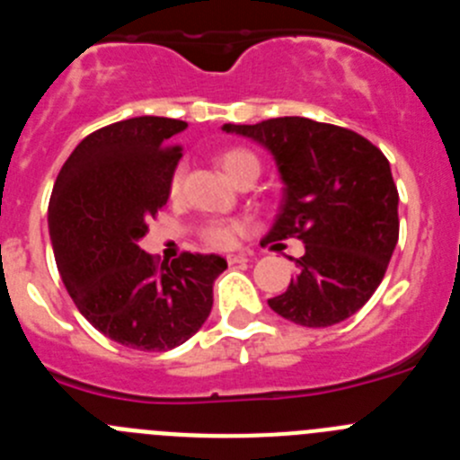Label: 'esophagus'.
Here are the masks:
<instances>
[{
  "instance_id": "esophagus-1",
  "label": "esophagus",
  "mask_w": 460,
  "mask_h": 460,
  "mask_svg": "<svg viewBox=\"0 0 460 460\" xmlns=\"http://www.w3.org/2000/svg\"><path fill=\"white\" fill-rule=\"evenodd\" d=\"M243 262H249V255L246 253L227 255V265H243Z\"/></svg>"
}]
</instances>
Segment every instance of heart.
I'll return each instance as SVG.
<instances>
[{
  "label": "heart",
  "mask_w": 460,
  "mask_h": 460,
  "mask_svg": "<svg viewBox=\"0 0 460 460\" xmlns=\"http://www.w3.org/2000/svg\"><path fill=\"white\" fill-rule=\"evenodd\" d=\"M218 165L223 168V172L230 177V180L237 184L242 181L243 177H258L260 174V161L253 152L242 147L227 149L218 156ZM181 180H184V170L181 165L172 172V180H170V193L177 195L181 189ZM243 233V223L242 221H214L205 227V242L209 246H217V249H227V246H233L237 234Z\"/></svg>",
  "instance_id": "1"
}]
</instances>
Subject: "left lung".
Here are the masks:
<instances>
[{"label":"left lung","instance_id":"8db88e82","mask_svg":"<svg viewBox=\"0 0 460 460\" xmlns=\"http://www.w3.org/2000/svg\"><path fill=\"white\" fill-rule=\"evenodd\" d=\"M274 156L283 181L267 242L296 237L304 255L271 311L302 327L355 315L385 279L398 242V190L385 154L359 133L306 117L223 124ZM274 249V246H271Z\"/></svg>","mask_w":460,"mask_h":460}]
</instances>
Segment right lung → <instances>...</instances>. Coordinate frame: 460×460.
I'll return each instance as SVG.
<instances>
[{"label":"right lung","mask_w":460,"mask_h":460,"mask_svg":"<svg viewBox=\"0 0 460 460\" xmlns=\"http://www.w3.org/2000/svg\"><path fill=\"white\" fill-rule=\"evenodd\" d=\"M186 121L133 117L93 131L52 186L48 230L57 270L78 311L133 350H172L209 318L221 255L184 253L158 267L140 249L168 202Z\"/></svg>","instance_id":"add662e5"}]
</instances>
